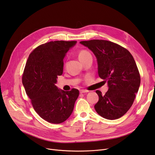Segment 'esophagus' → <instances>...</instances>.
I'll list each match as a JSON object with an SVG mask.
<instances>
[{
    "instance_id": "esophagus-1",
    "label": "esophagus",
    "mask_w": 155,
    "mask_h": 155,
    "mask_svg": "<svg viewBox=\"0 0 155 155\" xmlns=\"http://www.w3.org/2000/svg\"><path fill=\"white\" fill-rule=\"evenodd\" d=\"M86 92H88V91L84 90V89H82V90L80 91V93H86Z\"/></svg>"
}]
</instances>
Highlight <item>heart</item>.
<instances>
[{
	"label": "heart",
	"instance_id": "b5f03b06",
	"mask_svg": "<svg viewBox=\"0 0 155 155\" xmlns=\"http://www.w3.org/2000/svg\"><path fill=\"white\" fill-rule=\"evenodd\" d=\"M88 55H91V54L88 51H87L86 50H81L79 51V52L78 54V58H79V60H81L87 57V56H88Z\"/></svg>",
	"mask_w": 155,
	"mask_h": 155
}]
</instances>
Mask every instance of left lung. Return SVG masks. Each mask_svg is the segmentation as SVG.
Wrapping results in <instances>:
<instances>
[{"mask_svg": "<svg viewBox=\"0 0 155 155\" xmlns=\"http://www.w3.org/2000/svg\"><path fill=\"white\" fill-rule=\"evenodd\" d=\"M94 54L99 76L108 83L109 90L103 95L96 91L99 100L97 113L107 120L123 116L132 106L140 85V75L133 55L122 46L106 40L81 41Z\"/></svg>", "mask_w": 155, "mask_h": 155, "instance_id": "obj_1", "label": "left lung"}]
</instances>
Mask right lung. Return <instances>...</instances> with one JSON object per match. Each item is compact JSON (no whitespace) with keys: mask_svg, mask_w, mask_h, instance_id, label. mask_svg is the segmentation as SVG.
<instances>
[{"mask_svg":"<svg viewBox=\"0 0 155 155\" xmlns=\"http://www.w3.org/2000/svg\"><path fill=\"white\" fill-rule=\"evenodd\" d=\"M76 41H50L37 46L26 61L22 81L26 94L41 118L51 124H61L71 115L79 92L59 90L55 86L63 74V59Z\"/></svg>","mask_w":155,"mask_h":155,"instance_id":"obj_1","label":"right lung"}]
</instances>
